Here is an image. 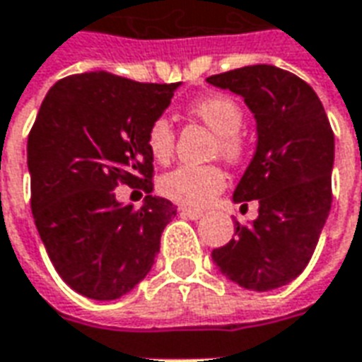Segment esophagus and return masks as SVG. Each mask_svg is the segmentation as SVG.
<instances>
[{
	"label": "esophagus",
	"mask_w": 362,
	"mask_h": 362,
	"mask_svg": "<svg viewBox=\"0 0 362 362\" xmlns=\"http://www.w3.org/2000/svg\"><path fill=\"white\" fill-rule=\"evenodd\" d=\"M180 213L184 217H188V219H199V217H204V211L196 209V207H180Z\"/></svg>",
	"instance_id": "34e87169"
}]
</instances>
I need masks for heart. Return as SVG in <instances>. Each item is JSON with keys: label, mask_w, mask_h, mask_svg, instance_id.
I'll use <instances>...</instances> for the list:
<instances>
[{"label": "heart", "mask_w": 362, "mask_h": 362, "mask_svg": "<svg viewBox=\"0 0 362 362\" xmlns=\"http://www.w3.org/2000/svg\"><path fill=\"white\" fill-rule=\"evenodd\" d=\"M194 118L217 134L213 147L227 163H240L246 155V143L240 135L244 114L235 98L225 95H209L196 98L188 106ZM147 149L158 163H166L174 151V127L166 118H157L147 129ZM227 184L219 165H180L160 176L158 189L173 202L184 205H205L211 202Z\"/></svg>", "instance_id": "heart-1"}]
</instances>
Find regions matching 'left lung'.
Returning <instances> with one entry per match:
<instances>
[{
    "label": "left lung",
    "mask_w": 362,
    "mask_h": 362,
    "mask_svg": "<svg viewBox=\"0 0 362 362\" xmlns=\"http://www.w3.org/2000/svg\"><path fill=\"white\" fill-rule=\"evenodd\" d=\"M207 83L244 98L258 143L235 204L258 199V219L235 223V238L211 252L236 285L272 291L308 266L332 207L334 132L310 85L275 66H246ZM246 205V204H244Z\"/></svg>",
    "instance_id": "obj_1"
}]
</instances>
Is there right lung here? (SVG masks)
<instances>
[{
  "label": "right lung",
  "instance_id": "add662e5",
  "mask_svg": "<svg viewBox=\"0 0 362 362\" xmlns=\"http://www.w3.org/2000/svg\"><path fill=\"white\" fill-rule=\"evenodd\" d=\"M178 87L90 71L59 79L42 100L27 143L33 217L59 277L87 298L114 300L145 279L176 215L151 196L145 137ZM118 183L150 196L139 210L122 206Z\"/></svg>",
  "mask_w": 362,
  "mask_h": 362
}]
</instances>
